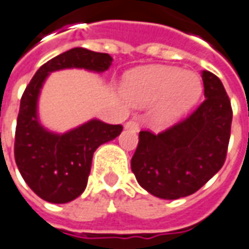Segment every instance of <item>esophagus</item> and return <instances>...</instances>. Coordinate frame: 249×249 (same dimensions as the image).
Segmentation results:
<instances>
[{
    "label": "esophagus",
    "mask_w": 249,
    "mask_h": 249,
    "mask_svg": "<svg viewBox=\"0 0 249 249\" xmlns=\"http://www.w3.org/2000/svg\"><path fill=\"white\" fill-rule=\"evenodd\" d=\"M124 127L127 130H133V131H138L139 130V122L137 119H130V121L124 124Z\"/></svg>",
    "instance_id": "34e87169"
}]
</instances>
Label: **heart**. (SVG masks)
Instances as JSON below:
<instances>
[{"label":"heart","mask_w":249,"mask_h":249,"mask_svg":"<svg viewBox=\"0 0 249 249\" xmlns=\"http://www.w3.org/2000/svg\"><path fill=\"white\" fill-rule=\"evenodd\" d=\"M122 89L124 98L137 107L157 103L154 123L167 127L195 107L202 93V82L197 73L179 68L147 67L128 72Z\"/></svg>","instance_id":"1"}]
</instances>
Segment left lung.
<instances>
[{
	"instance_id": "1",
	"label": "left lung",
	"mask_w": 249,
	"mask_h": 249,
	"mask_svg": "<svg viewBox=\"0 0 249 249\" xmlns=\"http://www.w3.org/2000/svg\"><path fill=\"white\" fill-rule=\"evenodd\" d=\"M206 99L185 121L153 134L139 133L131 170L150 195L177 200L196 193L223 167L227 157L232 107L223 83L202 71Z\"/></svg>"
}]
</instances>
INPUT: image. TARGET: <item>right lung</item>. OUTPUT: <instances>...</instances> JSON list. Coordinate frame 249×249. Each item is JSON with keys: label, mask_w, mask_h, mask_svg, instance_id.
I'll list each match as a JSON object with an SVG mask.
<instances>
[{"label": "right lung", "mask_w": 249, "mask_h": 249, "mask_svg": "<svg viewBox=\"0 0 249 249\" xmlns=\"http://www.w3.org/2000/svg\"><path fill=\"white\" fill-rule=\"evenodd\" d=\"M111 63L108 53L77 47L41 65L26 86L17 118L15 158L24 181L40 198L65 204L79 197L87 186L95 150L115 139L123 130L121 124L99 119H91L63 134L45 128L37 111L44 83L54 71L82 68L102 73Z\"/></svg>", "instance_id": "right-lung-1"}]
</instances>
